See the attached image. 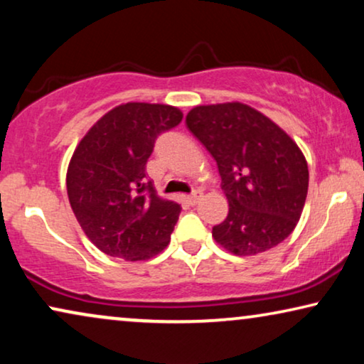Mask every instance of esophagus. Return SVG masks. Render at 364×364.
<instances>
[{
	"label": "esophagus",
	"instance_id": "34e87169",
	"mask_svg": "<svg viewBox=\"0 0 364 364\" xmlns=\"http://www.w3.org/2000/svg\"><path fill=\"white\" fill-rule=\"evenodd\" d=\"M200 198H202V191H193L191 196L187 197V202L191 203V205H197Z\"/></svg>",
	"mask_w": 364,
	"mask_h": 364
}]
</instances>
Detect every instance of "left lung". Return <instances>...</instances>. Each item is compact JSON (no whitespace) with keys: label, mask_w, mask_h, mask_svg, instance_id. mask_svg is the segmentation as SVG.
Returning <instances> with one entry per match:
<instances>
[{"label":"left lung","mask_w":364,"mask_h":364,"mask_svg":"<svg viewBox=\"0 0 364 364\" xmlns=\"http://www.w3.org/2000/svg\"><path fill=\"white\" fill-rule=\"evenodd\" d=\"M186 124L215 159L228 200L213 238L235 255H257L285 240L308 193V166L296 144L240 102L193 107Z\"/></svg>","instance_id":"1"}]
</instances>
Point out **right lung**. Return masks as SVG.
I'll return each mask as SVG.
<instances>
[{"label":"right lung","mask_w":364,"mask_h":364,"mask_svg":"<svg viewBox=\"0 0 364 364\" xmlns=\"http://www.w3.org/2000/svg\"><path fill=\"white\" fill-rule=\"evenodd\" d=\"M181 121L177 107L127 102L99 119L74 151L66 177L69 203L106 255L147 260L171 242L182 207L157 196L146 164L157 137Z\"/></svg>","instance_id":"1"}]
</instances>
